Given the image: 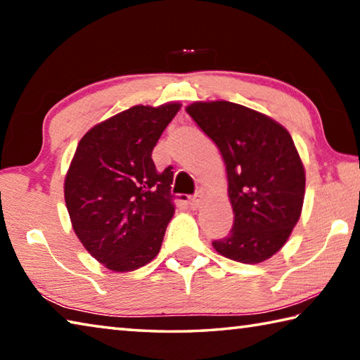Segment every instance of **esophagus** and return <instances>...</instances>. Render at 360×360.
<instances>
[{
	"mask_svg": "<svg viewBox=\"0 0 360 360\" xmlns=\"http://www.w3.org/2000/svg\"><path fill=\"white\" fill-rule=\"evenodd\" d=\"M202 198H203V195L202 193H195V195H192V197H188V206H191L192 210H197L200 205H202Z\"/></svg>",
	"mask_w": 360,
	"mask_h": 360,
	"instance_id": "obj_1",
	"label": "esophagus"
}]
</instances>
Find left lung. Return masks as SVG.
Wrapping results in <instances>:
<instances>
[{
	"label": "left lung",
	"instance_id": "left-lung-1",
	"mask_svg": "<svg viewBox=\"0 0 360 360\" xmlns=\"http://www.w3.org/2000/svg\"><path fill=\"white\" fill-rule=\"evenodd\" d=\"M187 112L221 150L233 225L212 241L241 264L270 259L300 217L304 169L289 131L270 117L230 101L193 103Z\"/></svg>",
	"mask_w": 360,
	"mask_h": 360
}]
</instances>
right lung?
I'll return each instance as SVG.
<instances>
[{"label": "right lung", "instance_id": "1", "mask_svg": "<svg viewBox=\"0 0 360 360\" xmlns=\"http://www.w3.org/2000/svg\"><path fill=\"white\" fill-rule=\"evenodd\" d=\"M179 103L133 106L79 141L65 179V202L84 248L112 271H133L160 251L172 221V167L152 160Z\"/></svg>", "mask_w": 360, "mask_h": 360}]
</instances>
